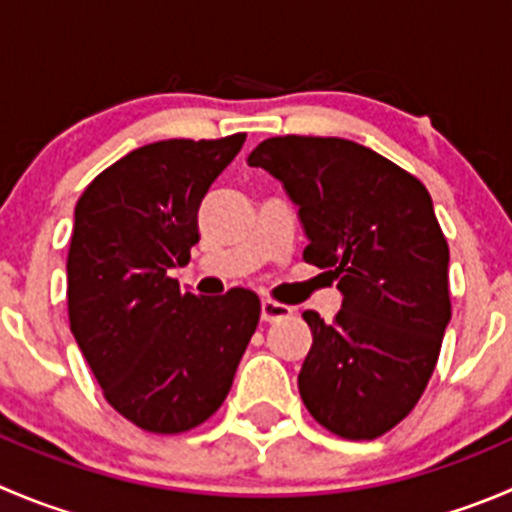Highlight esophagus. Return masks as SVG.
<instances>
[{
  "instance_id": "1",
  "label": "esophagus",
  "mask_w": 512,
  "mask_h": 512,
  "mask_svg": "<svg viewBox=\"0 0 512 512\" xmlns=\"http://www.w3.org/2000/svg\"><path fill=\"white\" fill-rule=\"evenodd\" d=\"M289 314H291V306L279 304V301H271V299L261 301V319L264 321H279Z\"/></svg>"
}]
</instances>
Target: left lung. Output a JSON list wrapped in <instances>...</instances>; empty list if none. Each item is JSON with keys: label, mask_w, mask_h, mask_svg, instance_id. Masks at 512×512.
Returning <instances> with one entry per match:
<instances>
[{"label": "left lung", "mask_w": 512, "mask_h": 512, "mask_svg": "<svg viewBox=\"0 0 512 512\" xmlns=\"http://www.w3.org/2000/svg\"><path fill=\"white\" fill-rule=\"evenodd\" d=\"M299 208L304 259L342 294L332 324L304 311L299 392L319 425L374 440L425 392L450 324V248L415 175L344 138H269L248 153Z\"/></svg>", "instance_id": "left-lung-1"}]
</instances>
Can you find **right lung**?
Listing matches in <instances>:
<instances>
[{
	"mask_svg": "<svg viewBox=\"0 0 512 512\" xmlns=\"http://www.w3.org/2000/svg\"><path fill=\"white\" fill-rule=\"evenodd\" d=\"M246 135L160 140L102 170L75 206L70 329L105 399L140 430L175 435L223 405L259 324V296L183 291L198 211Z\"/></svg>",
	"mask_w": 512,
	"mask_h": 512,
	"instance_id": "right-lung-1",
	"label": "right lung"
}]
</instances>
